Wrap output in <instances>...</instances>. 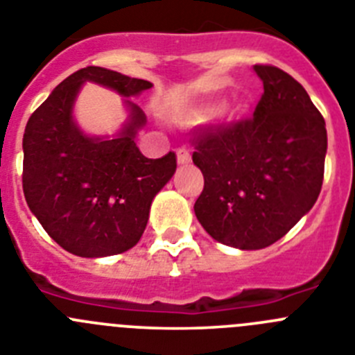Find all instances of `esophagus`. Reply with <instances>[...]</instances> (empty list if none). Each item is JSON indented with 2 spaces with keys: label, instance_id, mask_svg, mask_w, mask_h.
Wrapping results in <instances>:
<instances>
[{
  "label": "esophagus",
  "instance_id": "esophagus-1",
  "mask_svg": "<svg viewBox=\"0 0 355 355\" xmlns=\"http://www.w3.org/2000/svg\"><path fill=\"white\" fill-rule=\"evenodd\" d=\"M175 155H178V163H180V165H187V163H190V159H192L190 150L184 149V147H180V149L175 150Z\"/></svg>",
  "mask_w": 355,
  "mask_h": 355
}]
</instances>
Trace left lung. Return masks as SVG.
Returning <instances> with one entry per match:
<instances>
[{
	"label": "left lung",
	"mask_w": 355,
	"mask_h": 355,
	"mask_svg": "<svg viewBox=\"0 0 355 355\" xmlns=\"http://www.w3.org/2000/svg\"><path fill=\"white\" fill-rule=\"evenodd\" d=\"M263 96L252 117L193 131L192 159L205 175L193 209L211 238L265 249L316 202L327 153L325 121L283 69L254 65Z\"/></svg>",
	"instance_id": "obj_1"
}]
</instances>
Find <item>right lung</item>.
Returning a JSON list of instances; mask_svg holds the SVG:
<instances>
[{"label": "right lung", "mask_w": 355, "mask_h": 355, "mask_svg": "<svg viewBox=\"0 0 355 355\" xmlns=\"http://www.w3.org/2000/svg\"><path fill=\"white\" fill-rule=\"evenodd\" d=\"M85 81L124 97L153 85L89 65L65 78L28 119L23 139V192L46 233L81 258L126 252L142 236L150 202L175 172V153L149 159L135 144L146 114L126 101L131 115L115 139L87 137L72 121Z\"/></svg>", "instance_id": "obj_1"}]
</instances>
